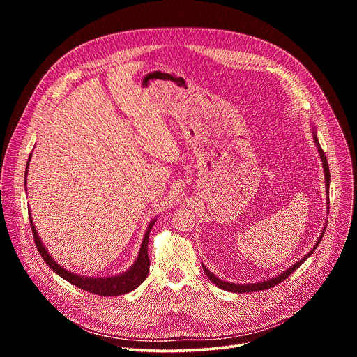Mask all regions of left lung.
<instances>
[{
    "mask_svg": "<svg viewBox=\"0 0 357 357\" xmlns=\"http://www.w3.org/2000/svg\"><path fill=\"white\" fill-rule=\"evenodd\" d=\"M312 137H314V142L317 145V149H318V154L321 157V162H322V168H324V174H325V189H326V195H329V183H331V172H329V165H328V161H326V157L324 154V151L321 148V144L318 141V137H317V128L315 126L312 124ZM326 203L329 206V197L326 196ZM326 213H329V208L326 209ZM325 229L326 226H324L322 229V233L321 236L318 237V241L315 243V245L312 247V250L305 254V256L302 259H299V261H296L294 266H291L289 268H287L285 271H282L281 274L273 277V278H267V280H263V281H259V282H254V284H234V282H229V281H225V280H220L218 275H215L209 268H206V266L202 263V268L203 271H205L206 277L216 285L219 287L220 289H225V291H229V292H236V294H243V292H254V291H263V289H268L271 287H275L277 284H280L281 281H284L285 278H288L289 274H292L301 264H303V261H307L310 259V256H312L315 248L319 245L322 237H324V233H325Z\"/></svg>",
    "mask_w": 357,
    "mask_h": 357,
    "instance_id": "8db88e82",
    "label": "left lung"
}]
</instances>
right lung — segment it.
<instances>
[{
    "label": "right lung",
    "mask_w": 357,
    "mask_h": 357,
    "mask_svg": "<svg viewBox=\"0 0 357 357\" xmlns=\"http://www.w3.org/2000/svg\"><path fill=\"white\" fill-rule=\"evenodd\" d=\"M32 158V154L29 155L28 164H26V169H25V186H26V175H28V167H29V161ZM26 190V188H25ZM29 211V209H28ZM29 222L32 226V233H33V238H35V244L38 247V251L42 256L43 261L49 266V268L52 270L54 273H56L59 277H62L63 280H66L68 282L73 284L77 288H82L87 292L96 294V295H103V296H116V295H124L127 292L134 291L135 288H138L145 278L148 277L149 273V257H148V237H149V231L154 226V223L157 222V218L152 219L148 223L146 231L144 234L138 256L134 261V264L127 268L126 271L116 274V275H110V277H87V275H80L77 273L69 271L65 267H62L61 264H58L55 261V259L50 256L49 251L46 250V247L43 245L36 227L33 225L32 220V215L29 211Z\"/></svg>",
    "instance_id": "right-lung-1"
}]
</instances>
